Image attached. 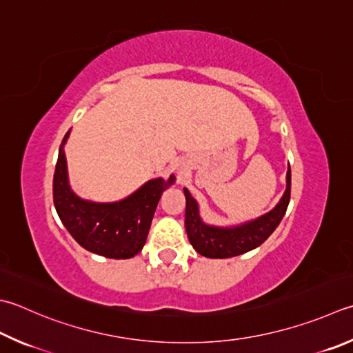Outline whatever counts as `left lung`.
<instances>
[{"mask_svg":"<svg viewBox=\"0 0 353 353\" xmlns=\"http://www.w3.org/2000/svg\"><path fill=\"white\" fill-rule=\"evenodd\" d=\"M288 188L280 203L269 214L245 223L238 228H215L201 221L198 214V204L188 189L185 195V232L194 249L209 258H230L245 254L261 245L274 232L288 210L290 201V165L288 170Z\"/></svg>","mask_w":353,"mask_h":353,"instance_id":"8db88e82","label":"left lung"}]
</instances>
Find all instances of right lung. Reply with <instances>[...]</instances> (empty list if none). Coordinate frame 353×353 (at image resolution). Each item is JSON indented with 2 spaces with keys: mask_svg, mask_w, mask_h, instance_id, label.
Segmentation results:
<instances>
[{
  "mask_svg": "<svg viewBox=\"0 0 353 353\" xmlns=\"http://www.w3.org/2000/svg\"><path fill=\"white\" fill-rule=\"evenodd\" d=\"M69 132L63 138L53 175V203L69 234L85 250L105 258L135 256L148 238L152 218L164 189L175 176L150 179L134 195L118 203H90L78 198L69 188L68 165L63 150Z\"/></svg>",
  "mask_w": 353,
  "mask_h": 353,
  "instance_id": "obj_1",
  "label": "right lung"
}]
</instances>
